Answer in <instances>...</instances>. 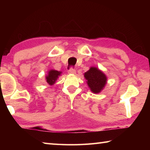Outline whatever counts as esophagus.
<instances>
[{
	"instance_id": "esophagus-1",
	"label": "esophagus",
	"mask_w": 150,
	"mask_h": 150,
	"mask_svg": "<svg viewBox=\"0 0 150 150\" xmlns=\"http://www.w3.org/2000/svg\"><path fill=\"white\" fill-rule=\"evenodd\" d=\"M68 73H72V74H75V73H76V70L73 67H71L69 69V71H68Z\"/></svg>"
}]
</instances>
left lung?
Returning a JSON list of instances; mask_svg holds the SVG:
<instances>
[{
    "instance_id": "obj_1",
    "label": "left lung",
    "mask_w": 150,
    "mask_h": 150,
    "mask_svg": "<svg viewBox=\"0 0 150 150\" xmlns=\"http://www.w3.org/2000/svg\"><path fill=\"white\" fill-rule=\"evenodd\" d=\"M85 77L87 84L94 93H98L103 89L106 83V77L104 73L96 67H91L85 73Z\"/></svg>"
}]
</instances>
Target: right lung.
Segmentation results:
<instances>
[{
  "label": "right lung",
  "mask_w": 150,
  "mask_h": 150,
  "mask_svg": "<svg viewBox=\"0 0 150 150\" xmlns=\"http://www.w3.org/2000/svg\"><path fill=\"white\" fill-rule=\"evenodd\" d=\"M61 72L55 70H51L48 73V75L46 76V81L48 84L50 85H54L55 81L57 80L58 77L60 75Z\"/></svg>",
  "instance_id": "add662e5"
}]
</instances>
